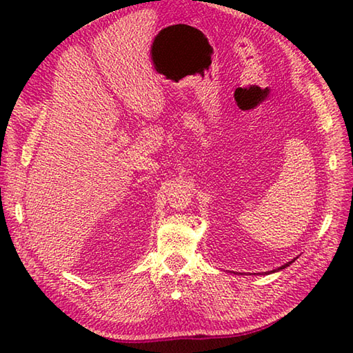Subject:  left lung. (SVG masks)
I'll use <instances>...</instances> for the list:
<instances>
[{
	"label": "left lung",
	"mask_w": 353,
	"mask_h": 353,
	"mask_svg": "<svg viewBox=\"0 0 353 353\" xmlns=\"http://www.w3.org/2000/svg\"><path fill=\"white\" fill-rule=\"evenodd\" d=\"M296 259V258H294ZM294 259L292 261H290V262H287V264H283V265H281V267H277V268H274V270H272V272H265L264 274H270V273H276V272H281V270H283V268H287L290 264H292V262H294Z\"/></svg>",
	"instance_id": "8db88e82"
}]
</instances>
